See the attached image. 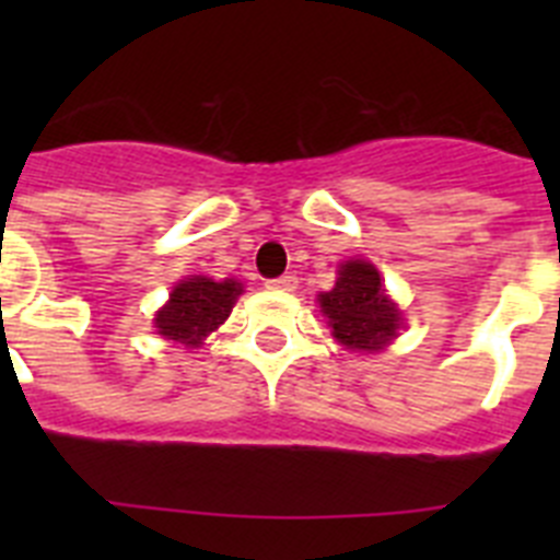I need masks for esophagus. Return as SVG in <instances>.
I'll return each mask as SVG.
<instances>
[{"label":"esophagus","instance_id":"esophagus-1","mask_svg":"<svg viewBox=\"0 0 560 560\" xmlns=\"http://www.w3.org/2000/svg\"><path fill=\"white\" fill-rule=\"evenodd\" d=\"M271 291H294L296 289V277L294 275H283V277H275V280H269Z\"/></svg>","mask_w":560,"mask_h":560}]
</instances>
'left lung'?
<instances>
[{
	"instance_id": "8db88e82",
	"label": "left lung",
	"mask_w": 560,
	"mask_h": 560,
	"mask_svg": "<svg viewBox=\"0 0 560 560\" xmlns=\"http://www.w3.org/2000/svg\"><path fill=\"white\" fill-rule=\"evenodd\" d=\"M330 336L348 350L378 353L398 336L400 311L384 291L373 264L353 257L339 266V277L330 291L316 296Z\"/></svg>"
}]
</instances>
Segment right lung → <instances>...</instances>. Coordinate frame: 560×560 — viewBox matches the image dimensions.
I'll return each mask as SVG.
<instances>
[{
	"mask_svg": "<svg viewBox=\"0 0 560 560\" xmlns=\"http://www.w3.org/2000/svg\"><path fill=\"white\" fill-rule=\"evenodd\" d=\"M244 285L237 280H221L190 275L173 285L171 300L156 311L153 328L171 341H179L185 348H199L207 334L224 325L232 305L241 296Z\"/></svg>",
	"mask_w": 560,
	"mask_h": 560,
	"instance_id": "1",
	"label": "right lung"
}]
</instances>
